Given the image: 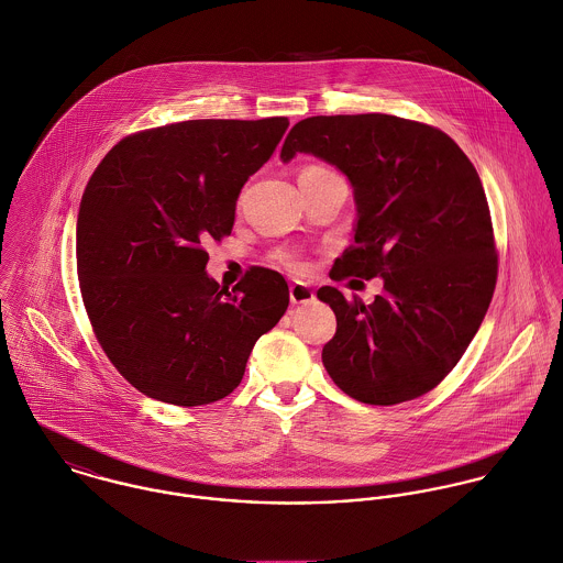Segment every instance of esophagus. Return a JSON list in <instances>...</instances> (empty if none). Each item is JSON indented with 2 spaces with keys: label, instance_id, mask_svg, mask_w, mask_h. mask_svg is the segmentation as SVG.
Masks as SVG:
<instances>
[{
  "label": "esophagus",
  "instance_id": "1",
  "mask_svg": "<svg viewBox=\"0 0 563 563\" xmlns=\"http://www.w3.org/2000/svg\"><path fill=\"white\" fill-rule=\"evenodd\" d=\"M289 298H291V305H307V302H311L316 298V294H313V289L309 285L294 283L289 287Z\"/></svg>",
  "mask_w": 563,
  "mask_h": 563
}]
</instances>
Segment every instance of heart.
Wrapping results in <instances>:
<instances>
[{"mask_svg":"<svg viewBox=\"0 0 563 563\" xmlns=\"http://www.w3.org/2000/svg\"><path fill=\"white\" fill-rule=\"evenodd\" d=\"M331 174H333V172L327 169V167H322V165H307V167L300 169V176H298V178H305V176H331ZM274 261H276L280 267H285V269H289V272H294V274H302V272L307 269V261H305L298 252H294V250H278V252L274 254Z\"/></svg>","mask_w":563,"mask_h":563,"instance_id":"obj_1","label":"heart"}]
</instances>
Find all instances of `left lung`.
<instances>
[{
	"label": "left lung",
	"instance_id": "1",
	"mask_svg": "<svg viewBox=\"0 0 563 563\" xmlns=\"http://www.w3.org/2000/svg\"><path fill=\"white\" fill-rule=\"evenodd\" d=\"M316 154L354 187V243L333 280L383 278L365 305L322 287L338 331L322 361L365 405H398L438 387L476 335L494 296L498 254L481 178L440 128L396 114H318L298 121L280 158Z\"/></svg>",
	"mask_w": 563,
	"mask_h": 563
}]
</instances>
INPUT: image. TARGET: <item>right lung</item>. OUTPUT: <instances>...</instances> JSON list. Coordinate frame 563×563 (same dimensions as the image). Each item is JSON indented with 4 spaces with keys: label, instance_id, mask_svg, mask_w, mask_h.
<instances>
[{
    "label": "right lung",
    "instance_id": "add662e5",
    "mask_svg": "<svg viewBox=\"0 0 563 563\" xmlns=\"http://www.w3.org/2000/svg\"><path fill=\"white\" fill-rule=\"evenodd\" d=\"M287 117L189 119L121 139L82 194L76 258L102 350L141 394L200 407L241 383L256 339L289 307L278 272L254 267L228 291L205 241L234 224L245 180L267 163Z\"/></svg>",
    "mask_w": 563,
    "mask_h": 563
}]
</instances>
